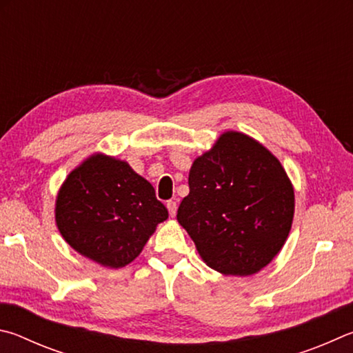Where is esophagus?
Here are the masks:
<instances>
[{
	"instance_id": "esophagus-1",
	"label": "esophagus",
	"mask_w": 353,
	"mask_h": 353,
	"mask_svg": "<svg viewBox=\"0 0 353 353\" xmlns=\"http://www.w3.org/2000/svg\"><path fill=\"white\" fill-rule=\"evenodd\" d=\"M167 209H169V214H170V217H175L176 215V203L175 201H167Z\"/></svg>"
}]
</instances>
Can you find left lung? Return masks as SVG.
Instances as JSON below:
<instances>
[{
	"instance_id": "left-lung-1",
	"label": "left lung",
	"mask_w": 353,
	"mask_h": 353,
	"mask_svg": "<svg viewBox=\"0 0 353 353\" xmlns=\"http://www.w3.org/2000/svg\"><path fill=\"white\" fill-rule=\"evenodd\" d=\"M176 220L208 267L251 276L273 261L292 230L294 189L281 161L251 136L221 133L196 157Z\"/></svg>"
}]
</instances>
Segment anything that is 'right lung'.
<instances>
[{
	"label": "right lung",
	"instance_id": "add662e5",
	"mask_svg": "<svg viewBox=\"0 0 353 353\" xmlns=\"http://www.w3.org/2000/svg\"><path fill=\"white\" fill-rule=\"evenodd\" d=\"M54 214L61 237L74 251L114 270L132 263L169 217L145 178L127 161L99 152L65 178Z\"/></svg>",
	"mask_w": 353,
	"mask_h": 353
}]
</instances>
